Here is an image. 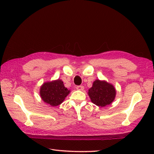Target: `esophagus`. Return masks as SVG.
I'll return each mask as SVG.
<instances>
[{
  "label": "esophagus",
  "mask_w": 154,
  "mask_h": 154,
  "mask_svg": "<svg viewBox=\"0 0 154 154\" xmlns=\"http://www.w3.org/2000/svg\"><path fill=\"white\" fill-rule=\"evenodd\" d=\"M76 88H77V90H81V91H82V90H84V87H83V85H78V86H77Z\"/></svg>",
  "instance_id": "34e87169"
}]
</instances>
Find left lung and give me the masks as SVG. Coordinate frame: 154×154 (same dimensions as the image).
I'll return each instance as SVG.
<instances>
[{
    "label": "left lung",
    "instance_id": "left-lung-1",
    "mask_svg": "<svg viewBox=\"0 0 154 154\" xmlns=\"http://www.w3.org/2000/svg\"><path fill=\"white\" fill-rule=\"evenodd\" d=\"M88 94L94 105L104 107L113 103L116 96V90L111 83L105 80L96 79Z\"/></svg>",
    "mask_w": 154,
    "mask_h": 154
}]
</instances>
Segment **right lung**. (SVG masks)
Returning a JSON list of instances; mask_svg holds the SVG:
<instances>
[{
  "label": "right lung",
  "mask_w": 154,
  "mask_h": 154,
  "mask_svg": "<svg viewBox=\"0 0 154 154\" xmlns=\"http://www.w3.org/2000/svg\"><path fill=\"white\" fill-rule=\"evenodd\" d=\"M71 90L64 86L61 79L43 83L40 88V96L43 102L51 106H57L63 102Z\"/></svg>",
  "instance_id": "right-lung-1"
}]
</instances>
